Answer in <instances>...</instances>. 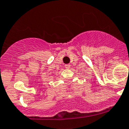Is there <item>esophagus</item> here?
Here are the masks:
<instances>
[{
	"label": "esophagus",
	"mask_w": 129,
	"mask_h": 129,
	"mask_svg": "<svg viewBox=\"0 0 129 129\" xmlns=\"http://www.w3.org/2000/svg\"><path fill=\"white\" fill-rule=\"evenodd\" d=\"M65 68H67V69H69V68H70V64H65Z\"/></svg>",
	"instance_id": "1"
}]
</instances>
